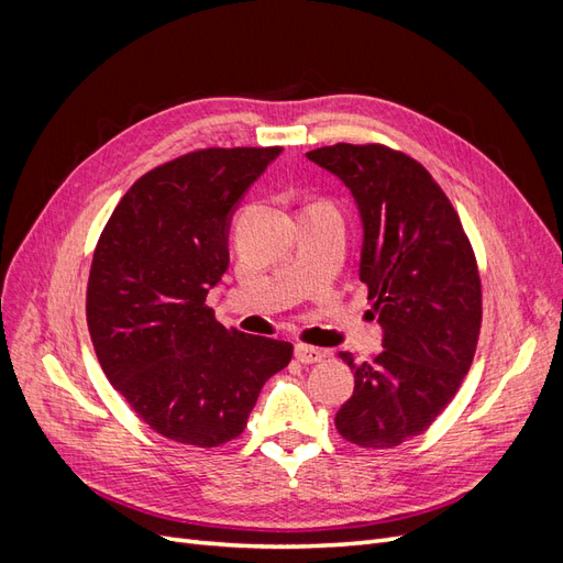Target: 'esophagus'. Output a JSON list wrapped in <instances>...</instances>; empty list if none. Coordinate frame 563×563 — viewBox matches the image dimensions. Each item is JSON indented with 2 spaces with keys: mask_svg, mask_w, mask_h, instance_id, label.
Returning a JSON list of instances; mask_svg holds the SVG:
<instances>
[{
  "mask_svg": "<svg viewBox=\"0 0 563 563\" xmlns=\"http://www.w3.org/2000/svg\"><path fill=\"white\" fill-rule=\"evenodd\" d=\"M294 354L300 364H317L323 360V356H327L319 347H310V345H296Z\"/></svg>",
  "mask_w": 563,
  "mask_h": 563,
  "instance_id": "1",
  "label": "esophagus"
}]
</instances>
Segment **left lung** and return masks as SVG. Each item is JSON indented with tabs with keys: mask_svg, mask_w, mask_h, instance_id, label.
Masks as SVG:
<instances>
[{
	"mask_svg": "<svg viewBox=\"0 0 563 563\" xmlns=\"http://www.w3.org/2000/svg\"><path fill=\"white\" fill-rule=\"evenodd\" d=\"M308 159L343 180L362 218L360 279L376 300L383 352L354 371L335 428L364 449L422 434L470 371L482 282L460 218L424 168L383 145L338 143Z\"/></svg>",
	"mask_w": 563,
	"mask_h": 563,
	"instance_id": "1",
	"label": "left lung"
}]
</instances>
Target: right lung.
I'll return each mask as SVG.
<instances>
[{
    "mask_svg": "<svg viewBox=\"0 0 563 563\" xmlns=\"http://www.w3.org/2000/svg\"><path fill=\"white\" fill-rule=\"evenodd\" d=\"M282 147H211L152 168L100 234L87 321L108 380L178 444L240 437L294 345L218 323L207 296L230 265L232 213Z\"/></svg>",
    "mask_w": 563,
    "mask_h": 563,
    "instance_id": "1",
    "label": "right lung"
}]
</instances>
